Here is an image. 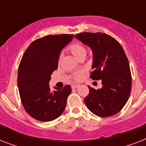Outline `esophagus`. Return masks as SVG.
Returning <instances> with one entry per match:
<instances>
[{
	"label": "esophagus",
	"instance_id": "34e87169",
	"mask_svg": "<svg viewBox=\"0 0 146 146\" xmlns=\"http://www.w3.org/2000/svg\"><path fill=\"white\" fill-rule=\"evenodd\" d=\"M71 87H72V89H76V88H78V87H79V85L73 84L71 86Z\"/></svg>",
	"mask_w": 146,
	"mask_h": 146
}]
</instances>
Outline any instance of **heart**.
<instances>
[{
    "label": "heart",
    "instance_id": "obj_1",
    "mask_svg": "<svg viewBox=\"0 0 146 146\" xmlns=\"http://www.w3.org/2000/svg\"><path fill=\"white\" fill-rule=\"evenodd\" d=\"M68 50L71 52V54L76 57V58H80L82 56H85L86 54V49L85 48L84 45L80 43H73L70 45H69ZM61 59V56H60L58 58V64H60ZM82 72L79 71V72H76L73 74V79L76 81H79L82 79Z\"/></svg>",
    "mask_w": 146,
    "mask_h": 146
}]
</instances>
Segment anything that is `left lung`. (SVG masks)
<instances>
[{
	"label": "left lung",
	"mask_w": 146,
	"mask_h": 146,
	"mask_svg": "<svg viewBox=\"0 0 146 146\" xmlns=\"http://www.w3.org/2000/svg\"><path fill=\"white\" fill-rule=\"evenodd\" d=\"M75 37L92 50L90 78L102 80V89L88 86L89 93L84 98L85 104L98 117L114 115L122 110L131 92V72L124 50L115 38L105 33H81Z\"/></svg>",
	"instance_id": "left-lung-1"
}]
</instances>
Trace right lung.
I'll return each instance as SVG.
<instances>
[{"mask_svg":"<svg viewBox=\"0 0 146 146\" xmlns=\"http://www.w3.org/2000/svg\"><path fill=\"white\" fill-rule=\"evenodd\" d=\"M73 35H49L35 40L23 55L17 84L23 106L29 115L42 122L57 119L64 112L71 86L50 92V75L57 69L60 50Z\"/></svg>","mask_w":146,"mask_h":146,"instance_id":"right-lung-1","label":"right lung"}]
</instances>
